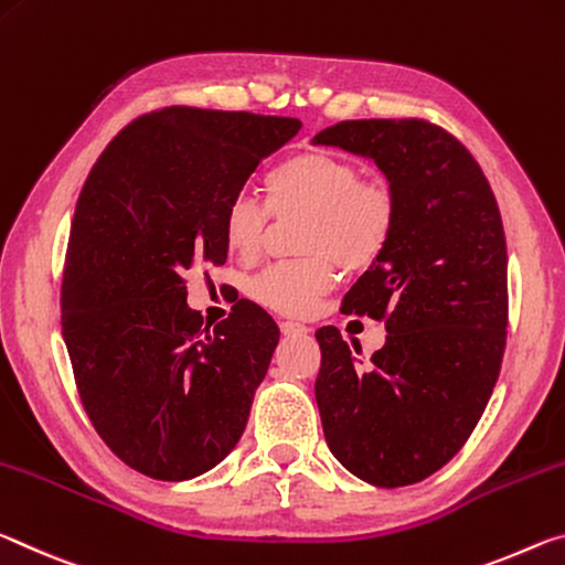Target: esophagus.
<instances>
[{
  "mask_svg": "<svg viewBox=\"0 0 565 565\" xmlns=\"http://www.w3.org/2000/svg\"><path fill=\"white\" fill-rule=\"evenodd\" d=\"M280 330L285 332V335H302V332H308V328H305L302 322H295V320H282Z\"/></svg>",
  "mask_w": 565,
  "mask_h": 565,
  "instance_id": "34e87169",
  "label": "esophagus"
}]
</instances>
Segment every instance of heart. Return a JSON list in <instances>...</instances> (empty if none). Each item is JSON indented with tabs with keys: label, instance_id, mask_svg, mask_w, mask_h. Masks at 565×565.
<instances>
[{
	"label": "heart",
	"instance_id": "1",
	"mask_svg": "<svg viewBox=\"0 0 565 565\" xmlns=\"http://www.w3.org/2000/svg\"><path fill=\"white\" fill-rule=\"evenodd\" d=\"M267 211L255 198L235 195L222 210V239L243 260L260 253L270 212L305 215V260L277 263L249 282V295L282 316H308L335 282V263L348 273L381 260L397 227V200L387 182L360 178L343 154L308 150L285 157L265 178Z\"/></svg>",
	"mask_w": 565,
	"mask_h": 565
}]
</instances>
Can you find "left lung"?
<instances>
[{
  "label": "left lung",
  "instance_id": "8db88e82",
  "mask_svg": "<svg viewBox=\"0 0 565 565\" xmlns=\"http://www.w3.org/2000/svg\"><path fill=\"white\" fill-rule=\"evenodd\" d=\"M312 142L370 157L397 200L391 245L343 298L348 316L385 322V345L363 365L338 328L316 332L322 430L365 483H418L466 446L501 373V210L473 154L428 119H345Z\"/></svg>",
  "mask_w": 565,
  "mask_h": 565
}]
</instances>
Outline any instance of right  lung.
Listing matches in <instances>:
<instances>
[{"instance_id":"obj_1","label":"right lung","mask_w":565,"mask_h":565,"mask_svg":"<svg viewBox=\"0 0 565 565\" xmlns=\"http://www.w3.org/2000/svg\"><path fill=\"white\" fill-rule=\"evenodd\" d=\"M300 119L162 107L119 129L74 207L62 335L99 438L137 473L190 480L243 436L280 330L239 300L205 326L188 273L222 265V210Z\"/></svg>"}]
</instances>
